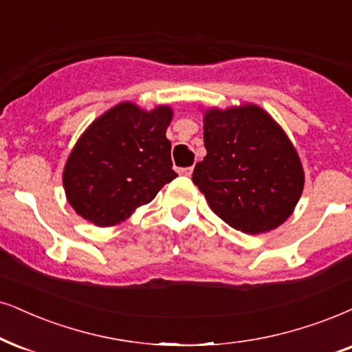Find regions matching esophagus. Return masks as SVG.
Instances as JSON below:
<instances>
[{
  "label": "esophagus",
  "mask_w": 352,
  "mask_h": 352,
  "mask_svg": "<svg viewBox=\"0 0 352 352\" xmlns=\"http://www.w3.org/2000/svg\"><path fill=\"white\" fill-rule=\"evenodd\" d=\"M179 173H180V175L190 177L191 173H193V167H184V168H179Z\"/></svg>",
  "instance_id": "obj_1"
}]
</instances>
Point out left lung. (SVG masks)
Returning a JSON list of instances; mask_svg holds the SVG:
<instances>
[{
  "instance_id": "1",
  "label": "left lung",
  "mask_w": 352,
  "mask_h": 352,
  "mask_svg": "<svg viewBox=\"0 0 352 352\" xmlns=\"http://www.w3.org/2000/svg\"><path fill=\"white\" fill-rule=\"evenodd\" d=\"M206 155L193 184L212 211L245 234L268 232L294 211L304 168L283 128L258 105L204 112Z\"/></svg>"
}]
</instances>
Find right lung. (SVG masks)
Returning a JSON list of instances; mask_svg holds the SVG:
<instances>
[{
    "instance_id": "obj_1",
    "label": "right lung",
    "mask_w": 352,
    "mask_h": 352,
    "mask_svg": "<svg viewBox=\"0 0 352 352\" xmlns=\"http://www.w3.org/2000/svg\"><path fill=\"white\" fill-rule=\"evenodd\" d=\"M172 115L167 105L146 112L122 102L91 123L63 170L66 198L79 216L117 226L175 179L166 138Z\"/></svg>"
}]
</instances>
